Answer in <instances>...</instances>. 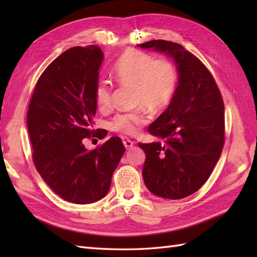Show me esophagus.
<instances>
[{
	"label": "esophagus",
	"instance_id": "1",
	"mask_svg": "<svg viewBox=\"0 0 257 257\" xmlns=\"http://www.w3.org/2000/svg\"><path fill=\"white\" fill-rule=\"evenodd\" d=\"M123 146L125 147V149H132L133 148V146H134V143L132 140H129V139H125V140H123Z\"/></svg>",
	"mask_w": 257,
	"mask_h": 257
}]
</instances>
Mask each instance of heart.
I'll return each instance as SVG.
<instances>
[{
	"label": "heart",
	"mask_w": 257,
	"mask_h": 257,
	"mask_svg": "<svg viewBox=\"0 0 257 257\" xmlns=\"http://www.w3.org/2000/svg\"><path fill=\"white\" fill-rule=\"evenodd\" d=\"M112 76L120 85L135 88L136 105H143L150 111L167 107L176 94L178 70L168 59H155L144 52L128 50L112 67ZM98 108L105 111L111 107L112 88L107 81H100L95 90ZM146 117L140 110L117 114L110 123L114 132L136 135Z\"/></svg>",
	"instance_id": "heart-1"
}]
</instances>
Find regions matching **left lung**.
Returning a JSON list of instances; mask_svg holds the SVG:
<instances>
[{
    "mask_svg": "<svg viewBox=\"0 0 257 257\" xmlns=\"http://www.w3.org/2000/svg\"><path fill=\"white\" fill-rule=\"evenodd\" d=\"M138 46L170 56L179 77L170 105L148 129L159 140L138 144L146 154L144 181L160 198L183 199L206 182L221 156L224 103L211 73L182 45L154 40Z\"/></svg>",
    "mask_w": 257,
    "mask_h": 257,
    "instance_id": "obj_1",
    "label": "left lung"
}]
</instances>
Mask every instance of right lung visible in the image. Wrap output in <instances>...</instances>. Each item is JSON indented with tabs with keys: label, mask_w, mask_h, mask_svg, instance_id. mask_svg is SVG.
Returning <instances> with one entry per match:
<instances>
[{
	"label": "right lung",
	"mask_w": 257,
	"mask_h": 257,
	"mask_svg": "<svg viewBox=\"0 0 257 257\" xmlns=\"http://www.w3.org/2000/svg\"><path fill=\"white\" fill-rule=\"evenodd\" d=\"M102 51L96 45L69 48L38 78L27 111L33 161L54 192L76 204L105 196L124 147L111 137L94 150L84 140L94 133L95 90Z\"/></svg>",
	"instance_id": "add662e5"
}]
</instances>
